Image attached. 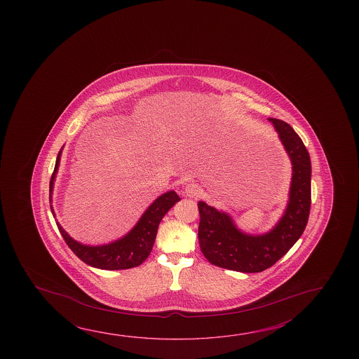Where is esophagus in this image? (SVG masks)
Here are the masks:
<instances>
[{"instance_id":"obj_1","label":"esophagus","mask_w":359,"mask_h":359,"mask_svg":"<svg viewBox=\"0 0 359 359\" xmlns=\"http://www.w3.org/2000/svg\"><path fill=\"white\" fill-rule=\"evenodd\" d=\"M185 194L189 198H195V199H198L203 194V189L200 188L198 184H195V182H189L185 185Z\"/></svg>"}]
</instances>
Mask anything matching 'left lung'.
Wrapping results in <instances>:
<instances>
[{"label": "left lung", "mask_w": 359, "mask_h": 359, "mask_svg": "<svg viewBox=\"0 0 359 359\" xmlns=\"http://www.w3.org/2000/svg\"><path fill=\"white\" fill-rule=\"evenodd\" d=\"M276 128L292 161L288 205L276 226L260 236L243 233L229 214L204 201L198 203L201 253L212 264L241 273H259L288 253L306 229L311 210V165L309 153L289 123L268 118Z\"/></svg>", "instance_id": "left-lung-1"}]
</instances>
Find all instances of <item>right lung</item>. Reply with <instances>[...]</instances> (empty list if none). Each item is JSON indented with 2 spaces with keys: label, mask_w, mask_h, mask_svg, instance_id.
Segmentation results:
<instances>
[{
  "label": "right lung",
  "mask_w": 359,
  "mask_h": 359,
  "mask_svg": "<svg viewBox=\"0 0 359 359\" xmlns=\"http://www.w3.org/2000/svg\"><path fill=\"white\" fill-rule=\"evenodd\" d=\"M62 154V149L60 150L56 158V164L53 169V177L50 180V203L53 201V182L56 177V172L59 170L60 158ZM180 200L179 195L170 190L165 194L160 195L158 199L149 206L147 212L142 214L135 226L130 230L126 236L118 241H112L104 245H83L79 241H74L62 226L57 224L60 233L65 239L66 244L76 257L81 259L83 263L105 271H120V269H130L145 262L154 247V241L156 238L160 222L165 214L170 210ZM51 212L55 217L53 205Z\"/></svg>",
  "instance_id": "1"
}]
</instances>
